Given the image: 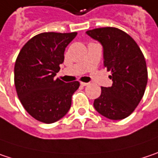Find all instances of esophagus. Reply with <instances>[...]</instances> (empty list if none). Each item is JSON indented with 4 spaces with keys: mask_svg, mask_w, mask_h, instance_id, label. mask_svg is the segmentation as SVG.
I'll return each instance as SVG.
<instances>
[{
    "mask_svg": "<svg viewBox=\"0 0 158 158\" xmlns=\"http://www.w3.org/2000/svg\"><path fill=\"white\" fill-rule=\"evenodd\" d=\"M89 85V83H85V82H81V85L82 86H86V85Z\"/></svg>",
    "mask_w": 158,
    "mask_h": 158,
    "instance_id": "34e87169",
    "label": "esophagus"
}]
</instances>
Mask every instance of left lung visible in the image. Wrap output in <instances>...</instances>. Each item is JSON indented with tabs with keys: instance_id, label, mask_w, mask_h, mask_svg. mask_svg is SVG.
Returning a JSON list of instances; mask_svg holds the SVG:
<instances>
[{
	"instance_id": "1",
	"label": "left lung",
	"mask_w": 158,
	"mask_h": 158,
	"mask_svg": "<svg viewBox=\"0 0 158 158\" xmlns=\"http://www.w3.org/2000/svg\"><path fill=\"white\" fill-rule=\"evenodd\" d=\"M86 34L102 45L104 66L112 80L110 87H102L94 106L110 119L127 118L139 105L148 84L144 55L136 41L117 28H94Z\"/></svg>"
}]
</instances>
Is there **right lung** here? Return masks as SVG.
<instances>
[{"label":"right lung","mask_w":158,"mask_h":158,"mask_svg":"<svg viewBox=\"0 0 158 158\" xmlns=\"http://www.w3.org/2000/svg\"><path fill=\"white\" fill-rule=\"evenodd\" d=\"M77 33L44 32L23 46L14 66L18 97L28 113L37 120L50 124L69 110L77 81L64 83L55 76L64 62L67 45Z\"/></svg>","instance_id":"1"}]
</instances>
